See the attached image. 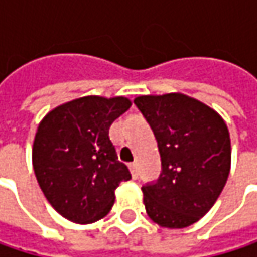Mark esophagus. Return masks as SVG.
<instances>
[{
    "label": "esophagus",
    "mask_w": 257,
    "mask_h": 257,
    "mask_svg": "<svg viewBox=\"0 0 257 257\" xmlns=\"http://www.w3.org/2000/svg\"><path fill=\"white\" fill-rule=\"evenodd\" d=\"M129 170H131L132 179H138V165L135 162L134 164H129Z\"/></svg>",
    "instance_id": "1"
}]
</instances>
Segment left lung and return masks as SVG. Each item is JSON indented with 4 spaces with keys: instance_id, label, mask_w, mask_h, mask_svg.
Segmentation results:
<instances>
[{
    "instance_id": "8db88e82",
    "label": "left lung",
    "mask_w": 257,
    "mask_h": 257,
    "mask_svg": "<svg viewBox=\"0 0 257 257\" xmlns=\"http://www.w3.org/2000/svg\"><path fill=\"white\" fill-rule=\"evenodd\" d=\"M153 131L162 162L143 202L162 228L183 229L204 217L222 193L231 171V137L222 116L183 93L134 99Z\"/></svg>"
}]
</instances>
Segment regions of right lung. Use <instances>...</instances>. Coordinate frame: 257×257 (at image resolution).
<instances>
[{"instance_id": "obj_1", "label": "right lung", "mask_w": 257, "mask_h": 257, "mask_svg": "<svg viewBox=\"0 0 257 257\" xmlns=\"http://www.w3.org/2000/svg\"><path fill=\"white\" fill-rule=\"evenodd\" d=\"M131 107L125 96H83L58 105L40 122L32 167L50 205L78 225L108 214L114 190L131 179L108 137L111 123Z\"/></svg>"}]
</instances>
